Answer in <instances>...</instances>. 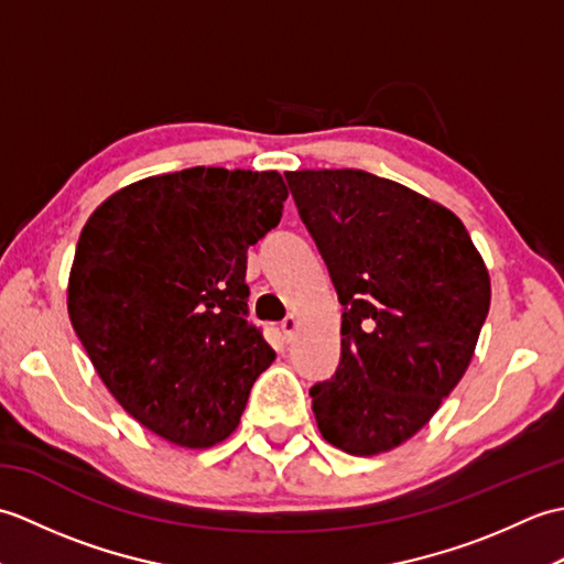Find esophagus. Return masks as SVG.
Segmentation results:
<instances>
[{"instance_id":"esophagus-1","label":"esophagus","mask_w":564,"mask_h":564,"mask_svg":"<svg viewBox=\"0 0 564 564\" xmlns=\"http://www.w3.org/2000/svg\"><path fill=\"white\" fill-rule=\"evenodd\" d=\"M297 329H301V319H297V315H289V317L281 322V332H283V337L289 339V341L295 339Z\"/></svg>"}]
</instances>
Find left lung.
Returning a JSON list of instances; mask_svg holds the SVG:
<instances>
[{"label":"left lung","mask_w":564,"mask_h":564,"mask_svg":"<svg viewBox=\"0 0 564 564\" xmlns=\"http://www.w3.org/2000/svg\"><path fill=\"white\" fill-rule=\"evenodd\" d=\"M341 315L334 376L310 388L319 434L351 455L398 448L473 361L489 273L458 215L361 170L289 172Z\"/></svg>","instance_id":"1"}]
</instances>
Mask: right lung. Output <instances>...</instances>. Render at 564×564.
<instances>
[{
  "mask_svg": "<svg viewBox=\"0 0 564 564\" xmlns=\"http://www.w3.org/2000/svg\"><path fill=\"white\" fill-rule=\"evenodd\" d=\"M285 198L279 172L191 166L123 186L82 227L72 327L118 404L174 446L230 436L273 364L245 273Z\"/></svg>",
  "mask_w": 564,
  "mask_h": 564,
  "instance_id": "right-lung-1",
  "label": "right lung"
}]
</instances>
